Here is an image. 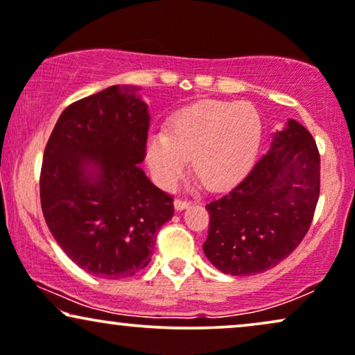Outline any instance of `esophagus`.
Wrapping results in <instances>:
<instances>
[{
  "mask_svg": "<svg viewBox=\"0 0 355 355\" xmlns=\"http://www.w3.org/2000/svg\"><path fill=\"white\" fill-rule=\"evenodd\" d=\"M191 205L189 200H182V199H176L174 200V209L176 211H184V209H187Z\"/></svg>",
  "mask_w": 355,
  "mask_h": 355,
  "instance_id": "34e87169",
  "label": "esophagus"
}]
</instances>
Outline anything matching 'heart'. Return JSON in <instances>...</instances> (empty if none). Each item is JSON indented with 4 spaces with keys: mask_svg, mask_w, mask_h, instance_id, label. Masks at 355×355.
I'll use <instances>...</instances> for the list:
<instances>
[{
    "mask_svg": "<svg viewBox=\"0 0 355 355\" xmlns=\"http://www.w3.org/2000/svg\"><path fill=\"white\" fill-rule=\"evenodd\" d=\"M261 121L247 102L205 100L173 118L168 131H156L146 141V163L155 181L173 189L192 169L211 189L234 184L250 168L258 151Z\"/></svg>",
    "mask_w": 355,
    "mask_h": 355,
    "instance_id": "1",
    "label": "heart"
}]
</instances>
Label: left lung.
<instances>
[{"label":"left lung","mask_w":355,"mask_h":355,"mask_svg":"<svg viewBox=\"0 0 355 355\" xmlns=\"http://www.w3.org/2000/svg\"><path fill=\"white\" fill-rule=\"evenodd\" d=\"M319 199V151L296 120L275 131L270 150L229 194L207 204L202 245L222 273L250 277L284 260L304 239Z\"/></svg>","instance_id":"1"}]
</instances>
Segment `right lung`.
Returning a JSON list of instances; mask_svg holds the SVG:
<instances>
[{"instance_id":"right-lung-1","label":"right lung","mask_w":355,"mask_h":355,"mask_svg":"<svg viewBox=\"0 0 355 355\" xmlns=\"http://www.w3.org/2000/svg\"><path fill=\"white\" fill-rule=\"evenodd\" d=\"M133 85H112L69 105L42 157L46 224L73 263L98 278L133 277L151 261L173 198L148 179L150 112Z\"/></svg>"}]
</instances>
